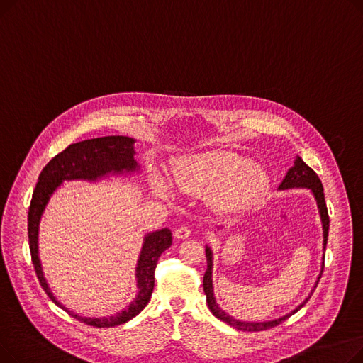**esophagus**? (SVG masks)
Instances as JSON below:
<instances>
[{"mask_svg":"<svg viewBox=\"0 0 363 363\" xmlns=\"http://www.w3.org/2000/svg\"><path fill=\"white\" fill-rule=\"evenodd\" d=\"M189 235H191V230H189L188 226H179V228H177V230H175V237L178 240H185Z\"/></svg>","mask_w":363,"mask_h":363,"instance_id":"esophagus-1","label":"esophagus"}]
</instances>
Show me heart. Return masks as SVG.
<instances>
[{"label":"heart","mask_w":363,"mask_h":363,"mask_svg":"<svg viewBox=\"0 0 363 363\" xmlns=\"http://www.w3.org/2000/svg\"><path fill=\"white\" fill-rule=\"evenodd\" d=\"M170 181L182 194L206 196L207 206L220 215H234L259 204L271 189L268 169L230 150L177 157ZM150 185L157 197H170V186L160 174L150 177Z\"/></svg>","instance_id":"1"}]
</instances>
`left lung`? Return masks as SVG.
Wrapping results in <instances>:
<instances>
[{
	"instance_id": "8db88e82",
	"label": "left lung",
	"mask_w": 363,
	"mask_h": 363,
	"mask_svg": "<svg viewBox=\"0 0 363 363\" xmlns=\"http://www.w3.org/2000/svg\"><path fill=\"white\" fill-rule=\"evenodd\" d=\"M297 188H308L311 189V193L316 201L318 206V212L320 216V223H322V234H323V242H322V250L325 252L327 249V241H328V230H330V218H328V208H327V203H325V196H323V186L322 182L319 179V177L315 174V170L311 169L306 163L303 162V159L300 156H296L294 159V164L289 169L287 174H285L284 179L281 181V184L278 185V191H287V189H297ZM219 230V228H218ZM216 233V231H215ZM206 259H207V269L204 272V278H203V289H204V294H206V301L207 306L211 309V312L220 320L226 322L228 325H231L237 330L241 331H263L268 330L272 327L279 325L282 320H285L287 318H290L291 315H294L297 311H300L304 304L308 303V300L311 298V296L313 294L316 285L320 279L322 271H323V259H325V255L322 256V264H320V272L316 278V282L313 285V290H311L309 296L304 298L296 309H293L290 313L279 316L277 319H271V320H241V319H235L234 316H231L230 313H226L216 301L215 297V290H213V250L211 249V245L206 244Z\"/></svg>"
}]
</instances>
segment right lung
Wrapping results in <instances>:
<instances>
[{
	"label": "right lung",
	"instance_id": "obj_1",
	"mask_svg": "<svg viewBox=\"0 0 363 363\" xmlns=\"http://www.w3.org/2000/svg\"><path fill=\"white\" fill-rule=\"evenodd\" d=\"M135 138L123 135H111L85 140L70 144L60 155H57L43 169L38 184L33 189L30 207L28 213V233L29 249L35 272L40 279L47 296L78 320L97 328H110L121 325L135 318L151 298L155 289V271L160 255L172 245V233L169 228L147 233L143 238L141 252L135 266L137 294L125 309L107 316H84L67 309L52 294L50 285L44 277L43 264L40 259V226L45 208L63 182L86 181L100 182L111 177H132L141 174V166L135 160Z\"/></svg>",
	"mask_w": 363,
	"mask_h": 363
}]
</instances>
